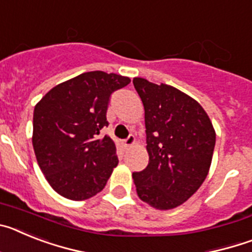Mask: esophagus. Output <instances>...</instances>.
<instances>
[{"instance_id":"obj_1","label":"esophagus","mask_w":252,"mask_h":252,"mask_svg":"<svg viewBox=\"0 0 252 252\" xmlns=\"http://www.w3.org/2000/svg\"><path fill=\"white\" fill-rule=\"evenodd\" d=\"M133 144H135V137H133V135H130L127 139L124 140V145L126 146V148H128V146H132Z\"/></svg>"}]
</instances>
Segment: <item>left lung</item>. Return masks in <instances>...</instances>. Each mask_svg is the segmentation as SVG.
Listing matches in <instances>:
<instances>
[{
  "label": "left lung",
  "instance_id": "8db88e82",
  "mask_svg": "<svg viewBox=\"0 0 252 252\" xmlns=\"http://www.w3.org/2000/svg\"><path fill=\"white\" fill-rule=\"evenodd\" d=\"M145 110L149 164L132 173L139 198L161 211L183 204L208 175L216 132L195 99L168 84L133 78Z\"/></svg>",
  "mask_w": 252,
  "mask_h": 252
}]
</instances>
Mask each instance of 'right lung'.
<instances>
[{"instance_id": "right-lung-1", "label": "right lung", "mask_w": 252, "mask_h": 252, "mask_svg": "<svg viewBox=\"0 0 252 252\" xmlns=\"http://www.w3.org/2000/svg\"><path fill=\"white\" fill-rule=\"evenodd\" d=\"M128 77L87 72L51 88L35 106L32 146L40 169L58 194L84 201L99 193L117 166L110 136L98 139L111 94Z\"/></svg>"}]
</instances>
